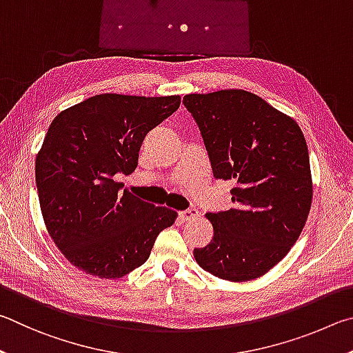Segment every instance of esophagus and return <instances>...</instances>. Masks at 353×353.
<instances>
[{
  "label": "esophagus",
  "instance_id": "esophagus-1",
  "mask_svg": "<svg viewBox=\"0 0 353 353\" xmlns=\"http://www.w3.org/2000/svg\"><path fill=\"white\" fill-rule=\"evenodd\" d=\"M180 219L183 220V221H189V220H194V219H196L199 217V211H196V209H186V211H181L180 214Z\"/></svg>",
  "mask_w": 353,
  "mask_h": 353
}]
</instances>
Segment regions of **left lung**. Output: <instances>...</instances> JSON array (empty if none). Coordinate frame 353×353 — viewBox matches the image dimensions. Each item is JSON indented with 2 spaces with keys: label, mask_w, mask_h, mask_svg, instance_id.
Instances as JSON below:
<instances>
[{
  "label": "left lung",
  "mask_w": 353,
  "mask_h": 353,
  "mask_svg": "<svg viewBox=\"0 0 353 353\" xmlns=\"http://www.w3.org/2000/svg\"><path fill=\"white\" fill-rule=\"evenodd\" d=\"M215 178L234 183V206L208 212L214 237L195 248L200 267L220 279H257L299 239L312 208L308 148L293 117L245 90L188 94Z\"/></svg>",
  "instance_id": "left-lung-1"
}]
</instances>
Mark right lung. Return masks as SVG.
Here are the masks:
<instances>
[{"instance_id": "obj_1", "label": "right lung", "mask_w": 353, "mask_h": 353, "mask_svg": "<svg viewBox=\"0 0 353 353\" xmlns=\"http://www.w3.org/2000/svg\"><path fill=\"white\" fill-rule=\"evenodd\" d=\"M180 103V96L105 92L63 110L49 125L35 158L43 220L61 254L86 274H128L175 223V211L122 192L116 175L134 172L145 134Z\"/></svg>"}]
</instances>
